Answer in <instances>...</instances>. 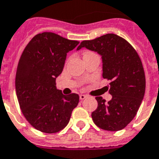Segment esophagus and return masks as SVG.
<instances>
[{
  "label": "esophagus",
  "mask_w": 159,
  "mask_h": 159,
  "mask_svg": "<svg viewBox=\"0 0 159 159\" xmlns=\"http://www.w3.org/2000/svg\"><path fill=\"white\" fill-rule=\"evenodd\" d=\"M79 98H80V99H81V100H83V99H85V98H87V95H85V94H80Z\"/></svg>",
  "instance_id": "obj_1"
}]
</instances>
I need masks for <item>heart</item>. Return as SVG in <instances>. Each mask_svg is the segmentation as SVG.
I'll return each instance as SVG.
<instances>
[{
    "label": "heart",
    "mask_w": 159,
    "mask_h": 159,
    "mask_svg": "<svg viewBox=\"0 0 159 159\" xmlns=\"http://www.w3.org/2000/svg\"><path fill=\"white\" fill-rule=\"evenodd\" d=\"M89 53H91V52H87V53H86V54H85V55H87V54H89Z\"/></svg>",
    "instance_id": "heart-1"
}]
</instances>
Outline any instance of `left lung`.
<instances>
[{"instance_id":"1","label":"left lung","mask_w":159,"mask_h":159,"mask_svg":"<svg viewBox=\"0 0 159 159\" xmlns=\"http://www.w3.org/2000/svg\"><path fill=\"white\" fill-rule=\"evenodd\" d=\"M87 48L102 56L103 77L110 80L108 103L96 97L98 108L92 118L98 127L117 131L124 129L138 111L146 89L144 69L138 54L123 38L107 34L92 40H84L76 50Z\"/></svg>"}]
</instances>
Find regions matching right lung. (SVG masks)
<instances>
[{"mask_svg":"<svg viewBox=\"0 0 159 159\" xmlns=\"http://www.w3.org/2000/svg\"><path fill=\"white\" fill-rule=\"evenodd\" d=\"M78 43L44 32L29 41L20 57L15 81L17 100L26 120L38 130L51 134L64 129L78 104V94H62L56 86L66 54Z\"/></svg>","mask_w":159,"mask_h":159,"instance_id":"add662e5","label":"right lung"}]
</instances>
